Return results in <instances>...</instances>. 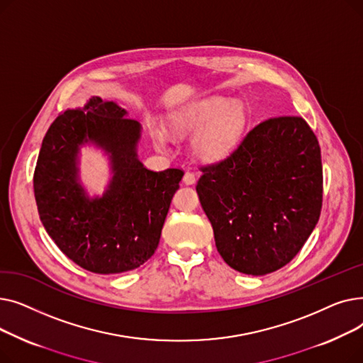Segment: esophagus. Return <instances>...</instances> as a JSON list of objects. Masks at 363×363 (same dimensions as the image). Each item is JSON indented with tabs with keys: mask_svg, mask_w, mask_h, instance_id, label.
Returning <instances> with one entry per match:
<instances>
[{
	"mask_svg": "<svg viewBox=\"0 0 363 363\" xmlns=\"http://www.w3.org/2000/svg\"><path fill=\"white\" fill-rule=\"evenodd\" d=\"M196 179H197V178H196V175L193 174V172H189V170H186V172H185V175H184V179H182V181H184V184H186V185H193V184L196 182Z\"/></svg>",
	"mask_w": 363,
	"mask_h": 363,
	"instance_id": "obj_1",
	"label": "esophagus"
}]
</instances>
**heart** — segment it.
Listing matches in <instances>:
<instances>
[{
	"mask_svg": "<svg viewBox=\"0 0 363 363\" xmlns=\"http://www.w3.org/2000/svg\"><path fill=\"white\" fill-rule=\"evenodd\" d=\"M247 125V114L241 103L225 97H206L188 103L172 116V126L178 132H197L193 150L208 162L226 157L238 145ZM157 147L164 148L170 140L164 128L152 132Z\"/></svg>",
	"mask_w": 363,
	"mask_h": 363,
	"instance_id": "obj_1",
	"label": "heart"
}]
</instances>
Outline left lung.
<instances>
[{"label":"left lung","instance_id":"left-lung-1","mask_svg":"<svg viewBox=\"0 0 363 363\" xmlns=\"http://www.w3.org/2000/svg\"><path fill=\"white\" fill-rule=\"evenodd\" d=\"M197 194L216 249L233 269L266 275L287 264L319 220L320 148L306 121L268 119L226 159L201 167Z\"/></svg>","mask_w":363,"mask_h":363}]
</instances>
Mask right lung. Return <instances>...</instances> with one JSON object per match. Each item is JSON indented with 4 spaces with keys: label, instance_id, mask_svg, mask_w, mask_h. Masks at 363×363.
<instances>
[{
    "label": "right lung",
    "instance_id": "right-lung-1",
    "mask_svg": "<svg viewBox=\"0 0 363 363\" xmlns=\"http://www.w3.org/2000/svg\"><path fill=\"white\" fill-rule=\"evenodd\" d=\"M141 125L113 101L92 97L66 110L43 140L33 191L41 222L57 247L94 274L132 271L155 255L181 169L152 172L138 159ZM85 145L101 147L112 178L103 196L91 198L80 182Z\"/></svg>",
    "mask_w": 363,
    "mask_h": 363
}]
</instances>
